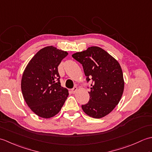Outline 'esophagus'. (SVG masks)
I'll return each mask as SVG.
<instances>
[{"label":"esophagus","instance_id":"obj_1","mask_svg":"<svg viewBox=\"0 0 152 152\" xmlns=\"http://www.w3.org/2000/svg\"><path fill=\"white\" fill-rule=\"evenodd\" d=\"M77 91H78V88H76V87H74L72 90H71V91H72V93H75Z\"/></svg>","mask_w":152,"mask_h":152}]
</instances>
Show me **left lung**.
<instances>
[{
	"label": "left lung",
	"mask_w": 152,
	"mask_h": 152,
	"mask_svg": "<svg viewBox=\"0 0 152 152\" xmlns=\"http://www.w3.org/2000/svg\"><path fill=\"white\" fill-rule=\"evenodd\" d=\"M72 56L82 64L87 82L92 80L89 101L82 105V110L90 117H104L118 105L124 92L120 64L106 51L96 46L89 47Z\"/></svg>",
	"instance_id": "obj_1"
}]
</instances>
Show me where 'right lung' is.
<instances>
[{"label": "right lung", "mask_w": 152, "mask_h": 152, "mask_svg": "<svg viewBox=\"0 0 152 152\" xmlns=\"http://www.w3.org/2000/svg\"><path fill=\"white\" fill-rule=\"evenodd\" d=\"M66 51L47 46L35 54L23 74L21 91L27 104L34 114L50 118L59 112L69 95L61 86L58 66Z\"/></svg>", "instance_id": "1"}]
</instances>
